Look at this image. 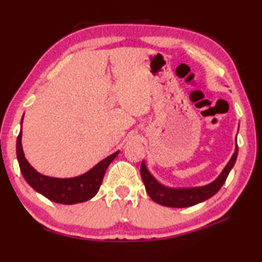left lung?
<instances>
[{
  "instance_id": "obj_1",
  "label": "left lung",
  "mask_w": 262,
  "mask_h": 262,
  "mask_svg": "<svg viewBox=\"0 0 262 262\" xmlns=\"http://www.w3.org/2000/svg\"><path fill=\"white\" fill-rule=\"evenodd\" d=\"M238 147L236 143V148L235 152L227 164V166L221 173L219 178L213 180L211 184L201 187H190V189H169V187H165L157 182L153 178L152 174L146 168L145 163H141V178L142 182L145 184L147 193L152 198L154 202L158 204L169 206V208H187V206L196 205L201 202L209 200L213 194L219 192V190L222 187V185L226 182L228 174H229L230 169L233 168L235 161L237 158Z\"/></svg>"
}]
</instances>
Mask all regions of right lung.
<instances>
[{
	"label": "right lung",
	"mask_w": 262,
	"mask_h": 262,
	"mask_svg": "<svg viewBox=\"0 0 262 262\" xmlns=\"http://www.w3.org/2000/svg\"><path fill=\"white\" fill-rule=\"evenodd\" d=\"M21 136L22 133L20 132L16 140V156L22 176L35 191L49 198L50 201L60 204H76L91 200L98 192L106 168L119 154V152L112 154L89 172L79 177L66 179L52 178L36 172L29 165L22 150Z\"/></svg>",
	"instance_id": "obj_1"
}]
</instances>
